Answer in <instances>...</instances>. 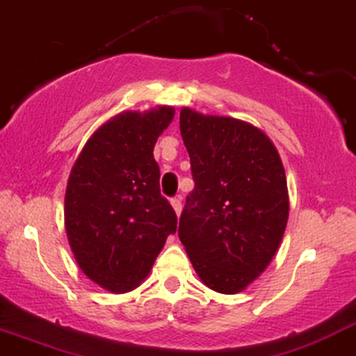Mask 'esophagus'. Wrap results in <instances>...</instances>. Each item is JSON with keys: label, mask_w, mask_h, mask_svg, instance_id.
Instances as JSON below:
<instances>
[{"label": "esophagus", "mask_w": 356, "mask_h": 356, "mask_svg": "<svg viewBox=\"0 0 356 356\" xmlns=\"http://www.w3.org/2000/svg\"><path fill=\"white\" fill-rule=\"evenodd\" d=\"M170 204H172V208H174V211L177 213V216H179V214H181V211H182V197L181 196L172 197Z\"/></svg>", "instance_id": "1"}]
</instances>
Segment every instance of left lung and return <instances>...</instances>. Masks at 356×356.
I'll use <instances>...</instances> for the list:
<instances>
[{
    "mask_svg": "<svg viewBox=\"0 0 356 356\" xmlns=\"http://www.w3.org/2000/svg\"><path fill=\"white\" fill-rule=\"evenodd\" d=\"M179 123L194 179L179 238L199 279L235 294L267 268L286 232L282 160L268 136L245 121L184 108Z\"/></svg>",
    "mask_w": 356,
    "mask_h": 356,
    "instance_id": "1",
    "label": "left lung"
}]
</instances>
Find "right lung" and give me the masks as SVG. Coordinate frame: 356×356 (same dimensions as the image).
I'll list each match as a JSON object with an SVG mask.
<instances>
[{
    "label": "right lung",
    "mask_w": 356,
    "mask_h": 356,
    "mask_svg": "<svg viewBox=\"0 0 356 356\" xmlns=\"http://www.w3.org/2000/svg\"><path fill=\"white\" fill-rule=\"evenodd\" d=\"M172 118L169 106L115 116L88 140L70 170L64 208L70 250L81 270L111 292L140 286L177 228L154 159Z\"/></svg>",
    "instance_id": "add662e5"
}]
</instances>
